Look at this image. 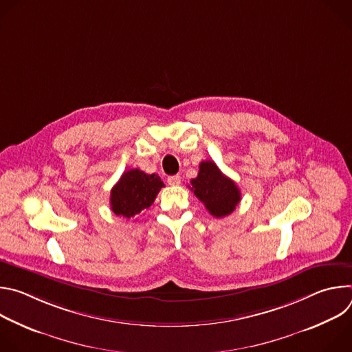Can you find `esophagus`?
<instances>
[{
	"label": "esophagus",
	"mask_w": 352,
	"mask_h": 352,
	"mask_svg": "<svg viewBox=\"0 0 352 352\" xmlns=\"http://www.w3.org/2000/svg\"><path fill=\"white\" fill-rule=\"evenodd\" d=\"M167 182H168V185H171V186H177V185L181 184V177H179V175H170V177L167 178Z\"/></svg>",
	"instance_id": "1"
}]
</instances>
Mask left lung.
Wrapping results in <instances>:
<instances>
[{
    "label": "left lung",
    "mask_w": 352,
    "mask_h": 352,
    "mask_svg": "<svg viewBox=\"0 0 352 352\" xmlns=\"http://www.w3.org/2000/svg\"><path fill=\"white\" fill-rule=\"evenodd\" d=\"M190 184L192 188H189L195 196L217 219L231 214L241 200L239 188L212 160H205L199 164L197 177Z\"/></svg>",
    "instance_id": "left-lung-1"
}]
</instances>
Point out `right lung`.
I'll list each match as a JSON object with an SVG mask.
<instances>
[{
    "label": "right lung",
    "mask_w": 352,
    "mask_h": 352,
    "mask_svg": "<svg viewBox=\"0 0 352 352\" xmlns=\"http://www.w3.org/2000/svg\"><path fill=\"white\" fill-rule=\"evenodd\" d=\"M163 186L157 174H146L138 168L128 170L111 189V210L117 216L132 219L152 206Z\"/></svg>",
    "instance_id": "obj_1"
}]
</instances>
